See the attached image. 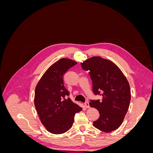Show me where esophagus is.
Returning a JSON list of instances; mask_svg holds the SVG:
<instances>
[{"label":"esophagus","instance_id":"esophagus-1","mask_svg":"<svg viewBox=\"0 0 153 153\" xmlns=\"http://www.w3.org/2000/svg\"><path fill=\"white\" fill-rule=\"evenodd\" d=\"M84 104H85V107H86L87 108H89V107H90L89 103V102H88V101H86V102H85Z\"/></svg>","mask_w":153,"mask_h":153}]
</instances>
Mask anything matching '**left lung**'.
Returning <instances> with one entry per match:
<instances>
[{
  "label": "left lung",
  "instance_id": "left-lung-1",
  "mask_svg": "<svg viewBox=\"0 0 153 153\" xmlns=\"http://www.w3.org/2000/svg\"><path fill=\"white\" fill-rule=\"evenodd\" d=\"M81 66L89 71L94 94L102 95L101 101L91 100L89 103L100 115L93 126L103 132L115 130L121 125L131 100L130 87L126 76L114 62L101 57L88 59Z\"/></svg>",
  "mask_w": 153,
  "mask_h": 153
}]
</instances>
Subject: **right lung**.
Listing matches in <instances>:
<instances>
[{
  "mask_svg": "<svg viewBox=\"0 0 153 153\" xmlns=\"http://www.w3.org/2000/svg\"><path fill=\"white\" fill-rule=\"evenodd\" d=\"M77 63L61 59L53 64L38 82L35 89L34 105L43 126L53 134H62L70 129L76 113L82 110L68 98L63 76Z\"/></svg>",
  "mask_w": 153,
  "mask_h": 153,
  "instance_id": "obj_1",
  "label": "right lung"
}]
</instances>
